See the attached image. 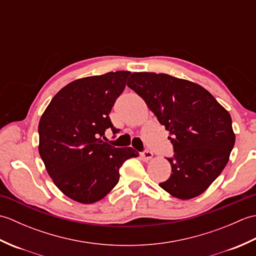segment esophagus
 <instances>
[{"label": "esophagus", "mask_w": 256, "mask_h": 256, "mask_svg": "<svg viewBox=\"0 0 256 256\" xmlns=\"http://www.w3.org/2000/svg\"><path fill=\"white\" fill-rule=\"evenodd\" d=\"M140 157H142V160L144 162H148L153 158V153H152L150 150H144L140 153Z\"/></svg>", "instance_id": "obj_1"}]
</instances>
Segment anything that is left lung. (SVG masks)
<instances>
[{
  "instance_id": "obj_1",
  "label": "left lung",
  "mask_w": 256,
  "mask_h": 256,
  "mask_svg": "<svg viewBox=\"0 0 256 256\" xmlns=\"http://www.w3.org/2000/svg\"><path fill=\"white\" fill-rule=\"evenodd\" d=\"M128 86L170 135L175 155L167 160L172 174L160 186L182 200L204 192L234 146L230 113L201 86L166 74L133 72Z\"/></svg>"
}]
</instances>
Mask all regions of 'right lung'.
Masks as SVG:
<instances>
[{"label":"right lung","instance_id":"right-lung-1","mask_svg":"<svg viewBox=\"0 0 256 256\" xmlns=\"http://www.w3.org/2000/svg\"><path fill=\"white\" fill-rule=\"evenodd\" d=\"M130 72H108L72 81L52 98L38 125V152L54 184L80 204H94L116 187L123 162L138 157L132 148L106 143L116 134L108 114L126 86Z\"/></svg>","mask_w":256,"mask_h":256}]
</instances>
